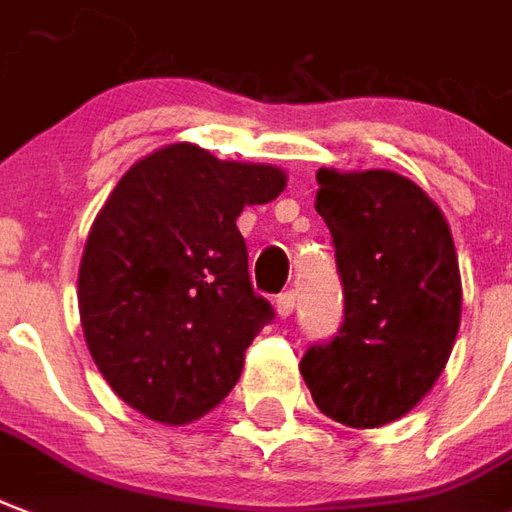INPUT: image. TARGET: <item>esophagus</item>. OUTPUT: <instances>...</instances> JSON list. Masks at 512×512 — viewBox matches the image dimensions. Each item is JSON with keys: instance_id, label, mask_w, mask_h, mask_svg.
I'll return each mask as SVG.
<instances>
[{"instance_id": "34e87169", "label": "esophagus", "mask_w": 512, "mask_h": 512, "mask_svg": "<svg viewBox=\"0 0 512 512\" xmlns=\"http://www.w3.org/2000/svg\"><path fill=\"white\" fill-rule=\"evenodd\" d=\"M295 309V293L293 290H285V293L276 295V314L282 317V320H287L290 314H293Z\"/></svg>"}]
</instances>
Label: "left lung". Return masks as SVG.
Returning a JSON list of instances; mask_svg holds the SVG:
<instances>
[{
  "label": "left lung",
  "mask_w": 512,
  "mask_h": 512,
  "mask_svg": "<svg viewBox=\"0 0 512 512\" xmlns=\"http://www.w3.org/2000/svg\"><path fill=\"white\" fill-rule=\"evenodd\" d=\"M317 184L344 317L304 352L301 374L328 418L377 429L410 412L448 363L461 323L456 246L434 200L399 173L320 170Z\"/></svg>",
  "instance_id": "8db88e82"
}]
</instances>
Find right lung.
<instances>
[{
    "label": "right lung",
    "mask_w": 512,
    "mask_h": 512,
    "mask_svg": "<svg viewBox=\"0 0 512 512\" xmlns=\"http://www.w3.org/2000/svg\"><path fill=\"white\" fill-rule=\"evenodd\" d=\"M282 189L279 168L173 143L135 162L94 219L78 274L83 336L146 418L189 423L233 391L246 347L274 320L236 219Z\"/></svg>",
    "instance_id": "obj_1"
}]
</instances>
